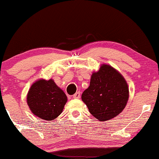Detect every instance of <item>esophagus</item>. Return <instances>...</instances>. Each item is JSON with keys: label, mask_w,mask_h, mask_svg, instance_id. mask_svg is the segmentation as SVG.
<instances>
[{"label": "esophagus", "mask_w": 159, "mask_h": 159, "mask_svg": "<svg viewBox=\"0 0 159 159\" xmlns=\"http://www.w3.org/2000/svg\"><path fill=\"white\" fill-rule=\"evenodd\" d=\"M80 97H81V93H80V92H77L73 95V98L74 99H79Z\"/></svg>", "instance_id": "34e87169"}]
</instances>
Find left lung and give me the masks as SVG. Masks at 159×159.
<instances>
[{
  "mask_svg": "<svg viewBox=\"0 0 159 159\" xmlns=\"http://www.w3.org/2000/svg\"><path fill=\"white\" fill-rule=\"evenodd\" d=\"M129 98L127 81L116 69L102 64L93 72L90 86L81 95L89 111L100 121L115 118L121 112Z\"/></svg>",
  "mask_w": 159,
  "mask_h": 159,
  "instance_id": "8db88e82",
  "label": "left lung"
}]
</instances>
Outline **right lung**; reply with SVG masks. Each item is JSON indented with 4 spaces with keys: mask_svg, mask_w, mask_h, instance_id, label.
Here are the masks:
<instances>
[{
    "mask_svg": "<svg viewBox=\"0 0 159 159\" xmlns=\"http://www.w3.org/2000/svg\"><path fill=\"white\" fill-rule=\"evenodd\" d=\"M66 102V93L53 79L38 80L27 94V103L31 112L47 121H53L60 116Z\"/></svg>",
    "mask_w": 159,
    "mask_h": 159,
    "instance_id": "1",
    "label": "right lung"
}]
</instances>
